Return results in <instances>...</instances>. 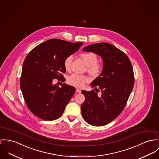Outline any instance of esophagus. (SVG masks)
<instances>
[{"mask_svg": "<svg viewBox=\"0 0 159 159\" xmlns=\"http://www.w3.org/2000/svg\"><path fill=\"white\" fill-rule=\"evenodd\" d=\"M75 91H76L77 93H81L80 89H79V88H75Z\"/></svg>", "mask_w": 159, "mask_h": 159, "instance_id": "obj_1", "label": "esophagus"}]
</instances>
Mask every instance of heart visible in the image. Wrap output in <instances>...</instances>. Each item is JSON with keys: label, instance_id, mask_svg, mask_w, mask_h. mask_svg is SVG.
<instances>
[{"label": "heart", "instance_id": "b5f03b06", "mask_svg": "<svg viewBox=\"0 0 159 159\" xmlns=\"http://www.w3.org/2000/svg\"><path fill=\"white\" fill-rule=\"evenodd\" d=\"M81 58L87 66V71L93 76H98L101 73L102 70V65L98 61V56L93 52H86L80 54ZM73 56H68L64 61V66L66 70L71 68V63L73 61ZM89 77L85 75H79L73 74L68 79V82L72 85L82 87L89 81Z\"/></svg>", "mask_w": 159, "mask_h": 159}]
</instances>
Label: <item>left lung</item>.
<instances>
[{"label":"left lung","instance_id":"8db88e82","mask_svg":"<svg viewBox=\"0 0 159 159\" xmlns=\"http://www.w3.org/2000/svg\"><path fill=\"white\" fill-rule=\"evenodd\" d=\"M85 52L100 56L103 61L102 73L91 84L93 89L82 90L85 102L82 104V115L93 126H103L114 120L124 109L134 84L131 63L128 56L114 45L105 42L84 47Z\"/></svg>","mask_w":159,"mask_h":159}]
</instances>
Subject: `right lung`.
<instances>
[{
	"label": "right lung",
	"instance_id": "1",
	"mask_svg": "<svg viewBox=\"0 0 159 159\" xmlns=\"http://www.w3.org/2000/svg\"><path fill=\"white\" fill-rule=\"evenodd\" d=\"M82 42L72 43L52 39L39 44L25 58L20 77V89L25 103L35 116L45 120L58 119L73 97L75 89L63 84H52L53 79H65V59L77 51Z\"/></svg>",
	"mask_w": 159,
	"mask_h": 159
}]
</instances>
